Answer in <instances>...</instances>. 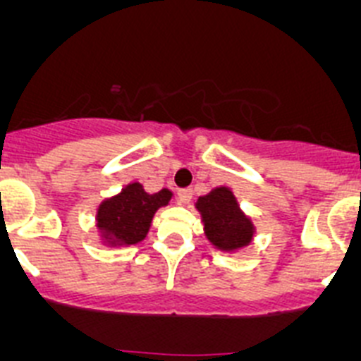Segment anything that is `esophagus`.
<instances>
[{"label": "esophagus", "mask_w": 361, "mask_h": 361, "mask_svg": "<svg viewBox=\"0 0 361 361\" xmlns=\"http://www.w3.org/2000/svg\"><path fill=\"white\" fill-rule=\"evenodd\" d=\"M192 196H194L192 188H180V190H178V200H180V203L183 204H187L188 201L192 200Z\"/></svg>", "instance_id": "esophagus-1"}]
</instances>
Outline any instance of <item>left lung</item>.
I'll return each mask as SVG.
<instances>
[{
    "label": "left lung",
    "mask_w": 361,
    "mask_h": 361,
    "mask_svg": "<svg viewBox=\"0 0 361 361\" xmlns=\"http://www.w3.org/2000/svg\"><path fill=\"white\" fill-rule=\"evenodd\" d=\"M204 223V232L219 250H237L253 237L252 221L239 210L235 196L226 187H219L196 203Z\"/></svg>",
    "instance_id": "obj_1"
}]
</instances>
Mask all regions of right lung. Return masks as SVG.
Segmentation results:
<instances>
[{"label": "right lung", "instance_id": "add662e5", "mask_svg": "<svg viewBox=\"0 0 361 361\" xmlns=\"http://www.w3.org/2000/svg\"><path fill=\"white\" fill-rule=\"evenodd\" d=\"M173 192L164 188L147 194L140 183H131L118 196L106 200L99 207L97 226L100 237L109 246L140 243L149 232L154 212L171 201Z\"/></svg>", "mask_w": 361, "mask_h": 361}]
</instances>
